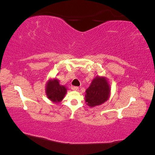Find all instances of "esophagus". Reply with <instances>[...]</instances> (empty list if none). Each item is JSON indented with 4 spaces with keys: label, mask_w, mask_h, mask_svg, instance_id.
I'll return each instance as SVG.
<instances>
[{
    "label": "esophagus",
    "mask_w": 155,
    "mask_h": 155,
    "mask_svg": "<svg viewBox=\"0 0 155 155\" xmlns=\"http://www.w3.org/2000/svg\"><path fill=\"white\" fill-rule=\"evenodd\" d=\"M72 89H73V91H78L79 88L78 87H73Z\"/></svg>",
    "instance_id": "34e87169"
}]
</instances>
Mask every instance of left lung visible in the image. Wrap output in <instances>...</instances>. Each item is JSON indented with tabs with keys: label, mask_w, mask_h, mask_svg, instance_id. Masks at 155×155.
Masks as SVG:
<instances>
[{
	"label": "left lung",
	"mask_w": 155,
	"mask_h": 155,
	"mask_svg": "<svg viewBox=\"0 0 155 155\" xmlns=\"http://www.w3.org/2000/svg\"><path fill=\"white\" fill-rule=\"evenodd\" d=\"M110 90L107 78L99 76L95 77L85 91V99L87 105L94 107L103 104L109 99Z\"/></svg>",
	"instance_id": "1"
}]
</instances>
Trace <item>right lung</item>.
Segmentation results:
<instances>
[{
    "label": "right lung",
    "instance_id": "right-lung-1",
    "mask_svg": "<svg viewBox=\"0 0 155 155\" xmlns=\"http://www.w3.org/2000/svg\"><path fill=\"white\" fill-rule=\"evenodd\" d=\"M67 92V88L61 85L57 78H49L45 86L46 97L54 103L61 101Z\"/></svg>",
    "mask_w": 155,
    "mask_h": 155
}]
</instances>
